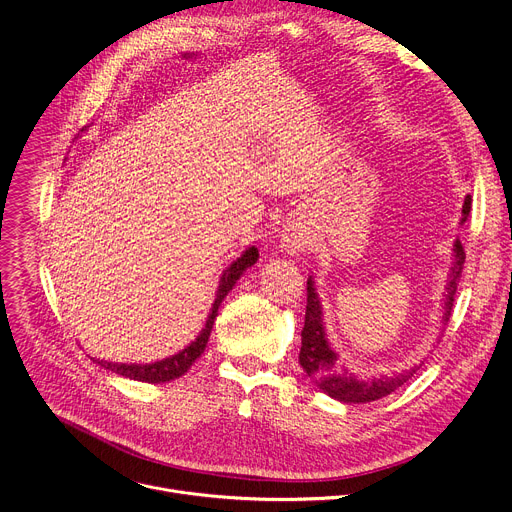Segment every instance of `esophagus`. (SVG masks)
<instances>
[{
  "mask_svg": "<svg viewBox=\"0 0 512 512\" xmlns=\"http://www.w3.org/2000/svg\"><path fill=\"white\" fill-rule=\"evenodd\" d=\"M282 248L289 254H299L303 250V240L297 234H285L282 236Z\"/></svg>",
  "mask_w": 512,
  "mask_h": 512,
  "instance_id": "obj_1",
  "label": "esophagus"
}]
</instances>
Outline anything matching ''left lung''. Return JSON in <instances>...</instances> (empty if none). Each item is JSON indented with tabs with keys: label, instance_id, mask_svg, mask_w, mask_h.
I'll return each mask as SVG.
<instances>
[{
	"label": "left lung",
	"instance_id": "left-lung-1",
	"mask_svg": "<svg viewBox=\"0 0 512 512\" xmlns=\"http://www.w3.org/2000/svg\"><path fill=\"white\" fill-rule=\"evenodd\" d=\"M472 197L468 195L462 209V221H466L470 213ZM466 262V252L460 240L453 244V266L449 272V280L445 287V299H443V321H449L451 309H453V297L458 291V282L462 278ZM299 364L307 372V376L313 378V382L329 394L331 399L342 401V403H372L382 399V396L394 392L399 386H403L417 370L419 366H413L401 374L392 376H378V378H360L354 372H350L339 356L333 352L325 337L323 327V309L319 303V297L315 293L313 280H307V311H305V327L301 331V354Z\"/></svg>",
	"mask_w": 512,
	"mask_h": 512
}]
</instances>
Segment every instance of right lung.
Returning a JSON list of instances; mask_svg holds the SVG:
<instances>
[{
  "instance_id": "1",
  "label": "right lung",
  "mask_w": 512,
  "mask_h": 512,
  "mask_svg": "<svg viewBox=\"0 0 512 512\" xmlns=\"http://www.w3.org/2000/svg\"><path fill=\"white\" fill-rule=\"evenodd\" d=\"M256 260H258V250L252 246L236 262H232L230 266L223 270V274L219 278L217 297H215V301L211 305V311H209V317L205 321V327L199 331V335L195 337V342H191L179 354L170 356V358H164V360H158V362H152V364H116V362H103V360L99 364L105 370H111V372H116L120 376H126V378H132V380H140V382H152V384L170 382V380L183 376L193 366V362L203 354V350H205V346L209 342V335H211V329H213V323H215L217 309H219L221 301L225 299L227 293L234 289V285L240 280L244 270L250 268L252 264H256Z\"/></svg>"
}]
</instances>
